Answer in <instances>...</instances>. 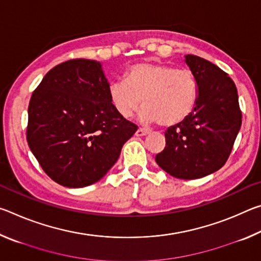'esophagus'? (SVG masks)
<instances>
[{"label":"esophagus","instance_id":"esophagus-1","mask_svg":"<svg viewBox=\"0 0 261 261\" xmlns=\"http://www.w3.org/2000/svg\"><path fill=\"white\" fill-rule=\"evenodd\" d=\"M149 132L147 130H143V129H138L136 131V136L137 137H143V136H147Z\"/></svg>","mask_w":261,"mask_h":261}]
</instances>
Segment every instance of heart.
<instances>
[{"label": "heart", "mask_w": 261, "mask_h": 261, "mask_svg": "<svg viewBox=\"0 0 261 261\" xmlns=\"http://www.w3.org/2000/svg\"><path fill=\"white\" fill-rule=\"evenodd\" d=\"M199 87L188 69L143 62L132 65L124 81L110 84L109 99L122 117L129 118L141 102L144 123L174 126L187 120L197 105Z\"/></svg>", "instance_id": "heart-1"}]
</instances>
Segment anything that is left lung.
Listing matches in <instances>:
<instances>
[{"mask_svg":"<svg viewBox=\"0 0 261 261\" xmlns=\"http://www.w3.org/2000/svg\"><path fill=\"white\" fill-rule=\"evenodd\" d=\"M199 94L192 114L165 132L166 147L155 161L171 176L196 179L215 173L228 160L241 129L242 113L235 83L218 65L185 55Z\"/></svg>","mask_w":261,"mask_h":261,"instance_id":"obj_1","label":"left lung"}]
</instances>
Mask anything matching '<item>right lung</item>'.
Instances as JSON below:
<instances>
[{
	"label": "right lung",
	"mask_w": 261,
	"mask_h": 261,
	"mask_svg": "<svg viewBox=\"0 0 261 261\" xmlns=\"http://www.w3.org/2000/svg\"><path fill=\"white\" fill-rule=\"evenodd\" d=\"M137 129L110 102L100 62L76 59L53 68L33 92L26 138L53 180L84 188L108 173Z\"/></svg>",
	"instance_id": "obj_1"
}]
</instances>
